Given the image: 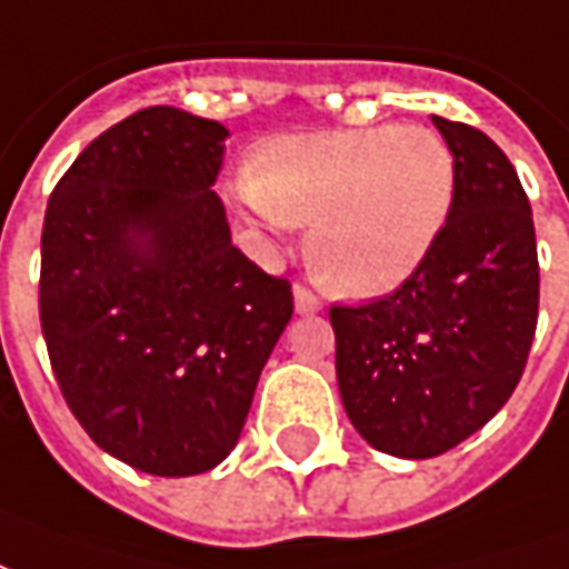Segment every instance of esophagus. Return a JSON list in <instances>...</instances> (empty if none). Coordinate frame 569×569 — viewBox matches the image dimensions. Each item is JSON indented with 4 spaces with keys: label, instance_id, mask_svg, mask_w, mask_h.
Listing matches in <instances>:
<instances>
[{
    "label": "esophagus",
    "instance_id": "1",
    "mask_svg": "<svg viewBox=\"0 0 569 569\" xmlns=\"http://www.w3.org/2000/svg\"><path fill=\"white\" fill-rule=\"evenodd\" d=\"M293 306H297V315L321 312V300H318L306 284H297V288H293Z\"/></svg>",
    "mask_w": 569,
    "mask_h": 569
}]
</instances>
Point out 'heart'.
Returning a JSON list of instances; mask_svg holds the SVG:
<instances>
[{
    "label": "heart",
    "mask_w": 569,
    "mask_h": 569,
    "mask_svg": "<svg viewBox=\"0 0 569 569\" xmlns=\"http://www.w3.org/2000/svg\"><path fill=\"white\" fill-rule=\"evenodd\" d=\"M244 206L309 227L306 260L339 297L370 300L425 263L455 206V153L427 127L281 136L244 172Z\"/></svg>",
    "instance_id": "1"
}]
</instances>
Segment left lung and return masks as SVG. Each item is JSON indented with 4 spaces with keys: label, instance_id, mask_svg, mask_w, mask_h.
Segmentation results:
<instances>
[{
    "label": "left lung",
    "instance_id": "obj_1",
    "mask_svg": "<svg viewBox=\"0 0 569 569\" xmlns=\"http://www.w3.org/2000/svg\"><path fill=\"white\" fill-rule=\"evenodd\" d=\"M455 153V206L416 276L367 306H333L336 381L372 449L437 458L516 391L540 309L533 214L485 132L433 118Z\"/></svg>",
    "mask_w": 569,
    "mask_h": 569
}]
</instances>
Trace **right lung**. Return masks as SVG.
I'll list each match as a JSON object with an SVG mask.
<instances>
[{"label": "right lung", "mask_w": 569, "mask_h": 569, "mask_svg": "<svg viewBox=\"0 0 569 569\" xmlns=\"http://www.w3.org/2000/svg\"><path fill=\"white\" fill-rule=\"evenodd\" d=\"M227 127L172 106L114 123L53 188L39 315L72 416L111 458L199 476L239 442L293 315L284 279L230 239Z\"/></svg>", "instance_id": "1"}]
</instances>
